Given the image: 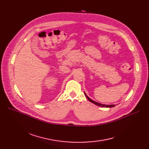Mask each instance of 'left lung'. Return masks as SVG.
<instances>
[{
  "mask_svg": "<svg viewBox=\"0 0 149 149\" xmlns=\"http://www.w3.org/2000/svg\"><path fill=\"white\" fill-rule=\"evenodd\" d=\"M84 95H85V96L86 97V98L88 99V100H89V101H91V103H93V104H96L97 106H100V107H115V104L106 105V104H101V103H98V102H96V101H93V100H91V99L89 97H88L87 96V95L86 94V93H85V92H84Z\"/></svg>",
  "mask_w": 149,
  "mask_h": 149,
  "instance_id": "left-lung-1",
  "label": "left lung"
}]
</instances>
